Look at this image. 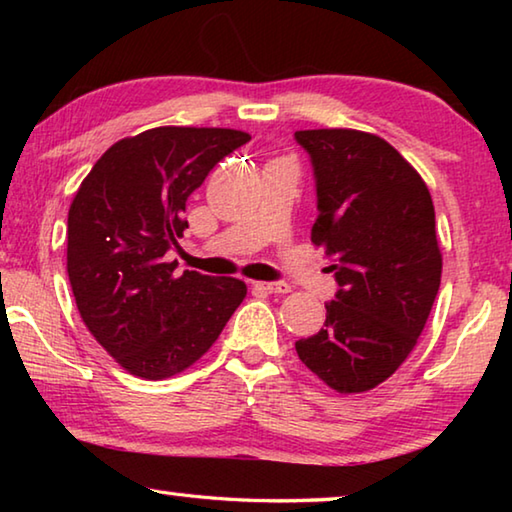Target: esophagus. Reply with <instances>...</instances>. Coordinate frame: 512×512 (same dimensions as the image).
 <instances>
[{
	"label": "esophagus",
	"instance_id": "esophagus-1",
	"mask_svg": "<svg viewBox=\"0 0 512 512\" xmlns=\"http://www.w3.org/2000/svg\"><path fill=\"white\" fill-rule=\"evenodd\" d=\"M255 287L266 291V293H289L291 291L287 282H255Z\"/></svg>",
	"mask_w": 512,
	"mask_h": 512
}]
</instances>
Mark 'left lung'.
Masks as SVG:
<instances>
[{
  "mask_svg": "<svg viewBox=\"0 0 512 512\" xmlns=\"http://www.w3.org/2000/svg\"><path fill=\"white\" fill-rule=\"evenodd\" d=\"M316 178L311 241L339 284L325 327L296 343L336 393H363L402 366L440 287L436 212L420 173L381 137L352 128L298 131Z\"/></svg>",
  "mask_w": 512,
  "mask_h": 512,
  "instance_id": "8db88e82",
  "label": "left lung"
}]
</instances>
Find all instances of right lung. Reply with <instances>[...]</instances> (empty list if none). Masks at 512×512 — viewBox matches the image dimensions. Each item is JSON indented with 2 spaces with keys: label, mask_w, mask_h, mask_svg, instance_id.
Returning a JSON list of instances; mask_svg holds the SVG:
<instances>
[{
  "label": "right lung",
  "mask_w": 512,
  "mask_h": 512,
  "mask_svg": "<svg viewBox=\"0 0 512 512\" xmlns=\"http://www.w3.org/2000/svg\"><path fill=\"white\" fill-rule=\"evenodd\" d=\"M250 135L160 126L110 146L67 216V275L90 334L121 368L167 379L219 339L246 298L237 277L173 275L164 255L187 228L185 203Z\"/></svg>",
  "instance_id": "obj_1"
}]
</instances>
